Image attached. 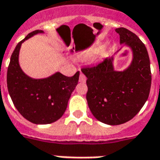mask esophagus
Instances as JSON below:
<instances>
[{
    "instance_id": "obj_1",
    "label": "esophagus",
    "mask_w": 160,
    "mask_h": 160,
    "mask_svg": "<svg viewBox=\"0 0 160 160\" xmlns=\"http://www.w3.org/2000/svg\"><path fill=\"white\" fill-rule=\"evenodd\" d=\"M87 80V78L85 77V75L82 72H80V75H79V82H85Z\"/></svg>"
}]
</instances>
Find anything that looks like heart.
I'll list each match as a JSON object with an SVG mask.
<instances>
[{
    "instance_id": "heart-1",
    "label": "heart",
    "mask_w": 160,
    "mask_h": 160,
    "mask_svg": "<svg viewBox=\"0 0 160 160\" xmlns=\"http://www.w3.org/2000/svg\"><path fill=\"white\" fill-rule=\"evenodd\" d=\"M96 50H97L95 49V50H90V51H87V52H85L84 54H83V55L81 56V58L82 59H86V58H88V57H89L91 55H93V53L95 52Z\"/></svg>"
}]
</instances>
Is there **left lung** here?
I'll return each mask as SVG.
<instances>
[{
  "label": "left lung",
  "mask_w": 160,
  "mask_h": 160,
  "mask_svg": "<svg viewBox=\"0 0 160 160\" xmlns=\"http://www.w3.org/2000/svg\"><path fill=\"white\" fill-rule=\"evenodd\" d=\"M116 31L120 43L132 50L130 67L116 72L111 57L81 69L87 77L86 98L91 112L97 120L112 126L130 121L140 111L148 98L152 81L149 57L143 43L125 28Z\"/></svg>",
  "instance_id": "obj_1"
}]
</instances>
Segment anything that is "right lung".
I'll use <instances>...</instances> for the list:
<instances>
[{
	"instance_id": "right-lung-1",
	"label": "right lung",
	"mask_w": 160,
	"mask_h": 160,
	"mask_svg": "<svg viewBox=\"0 0 160 160\" xmlns=\"http://www.w3.org/2000/svg\"><path fill=\"white\" fill-rule=\"evenodd\" d=\"M39 33L43 31L31 32L17 44L7 69V88L13 104L26 120L34 124H50L61 118L67 110L71 94L78 82L79 72L72 77L56 72L43 79L26 75L19 66V50L22 42Z\"/></svg>"
}]
</instances>
